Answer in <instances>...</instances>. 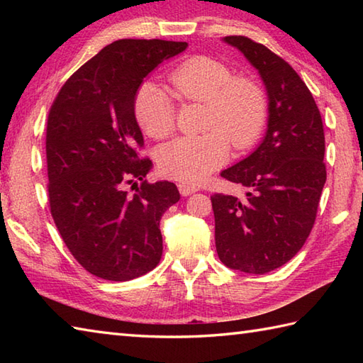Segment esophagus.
<instances>
[{
    "instance_id": "34e87169",
    "label": "esophagus",
    "mask_w": 363,
    "mask_h": 363,
    "mask_svg": "<svg viewBox=\"0 0 363 363\" xmlns=\"http://www.w3.org/2000/svg\"><path fill=\"white\" fill-rule=\"evenodd\" d=\"M177 189H179L182 196H189V195H191V194H195V191H198L196 187L189 186V184H186V182H179V184H177Z\"/></svg>"
}]
</instances>
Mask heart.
Here are the masks:
<instances>
[{"mask_svg":"<svg viewBox=\"0 0 363 363\" xmlns=\"http://www.w3.org/2000/svg\"><path fill=\"white\" fill-rule=\"evenodd\" d=\"M176 95L206 104L199 135H182L159 150L160 172L186 184H198L228 159V142L237 150L248 148L267 120V96L259 84L235 78L218 60L196 56L177 65L169 74ZM134 112L138 125L154 138L167 137L174 128V103L156 82L137 90Z\"/></svg>","mask_w":363,"mask_h":363,"instance_id":"1","label":"heart"}]
</instances>
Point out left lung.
Instances as JSON below:
<instances>
[{
    "label": "left lung",
    "mask_w": 363,
    "mask_h": 363,
    "mask_svg": "<svg viewBox=\"0 0 363 363\" xmlns=\"http://www.w3.org/2000/svg\"><path fill=\"white\" fill-rule=\"evenodd\" d=\"M223 42L259 72L268 123L257 148L221 172L246 198L211 196L215 246L228 268L264 274L287 264L311 234L326 182L325 130L309 89L282 57L243 35Z\"/></svg>",
    "instance_id": "obj_1"
}]
</instances>
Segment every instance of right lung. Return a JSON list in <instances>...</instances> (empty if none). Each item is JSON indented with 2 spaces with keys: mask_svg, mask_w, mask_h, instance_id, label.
Returning a JSON list of instances; mask_svg holds the SVG:
<instances>
[{
  "mask_svg": "<svg viewBox=\"0 0 363 363\" xmlns=\"http://www.w3.org/2000/svg\"><path fill=\"white\" fill-rule=\"evenodd\" d=\"M187 46L159 38L107 45L64 84L50 109L51 215L73 257L101 279H135L162 257L160 218L181 195L173 182L145 179L152 162L138 159L143 135L134 101L146 76ZM135 180L143 184L129 196L125 184Z\"/></svg>",
  "mask_w": 363,
  "mask_h": 363,
  "instance_id": "add662e5",
  "label": "right lung"
}]
</instances>
